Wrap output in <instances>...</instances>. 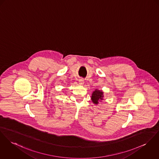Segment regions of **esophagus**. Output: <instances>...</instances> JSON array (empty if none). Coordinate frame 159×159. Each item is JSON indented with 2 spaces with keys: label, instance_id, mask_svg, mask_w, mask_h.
<instances>
[{
  "label": "esophagus",
  "instance_id": "esophagus-1",
  "mask_svg": "<svg viewBox=\"0 0 159 159\" xmlns=\"http://www.w3.org/2000/svg\"><path fill=\"white\" fill-rule=\"evenodd\" d=\"M79 84H81V85H83V84H84V80L83 79H79Z\"/></svg>",
  "mask_w": 159,
  "mask_h": 159
}]
</instances>
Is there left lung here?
<instances>
[{"label": "left lung", "instance_id": "obj_1", "mask_svg": "<svg viewBox=\"0 0 159 159\" xmlns=\"http://www.w3.org/2000/svg\"><path fill=\"white\" fill-rule=\"evenodd\" d=\"M103 93L102 91L96 89L92 94L91 99L94 103L98 104L100 100H103Z\"/></svg>", "mask_w": 159, "mask_h": 159}]
</instances>
